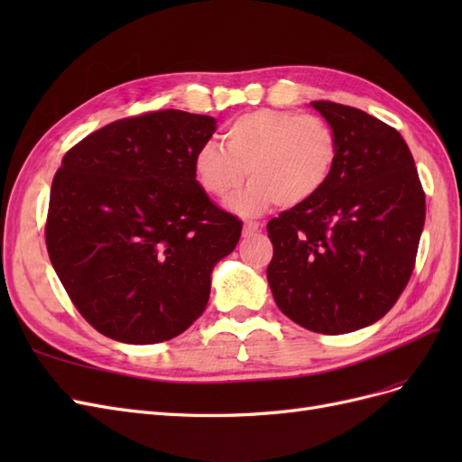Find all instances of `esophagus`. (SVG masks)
<instances>
[{
    "instance_id": "34e87169",
    "label": "esophagus",
    "mask_w": 462,
    "mask_h": 462,
    "mask_svg": "<svg viewBox=\"0 0 462 462\" xmlns=\"http://www.w3.org/2000/svg\"><path fill=\"white\" fill-rule=\"evenodd\" d=\"M260 229H262V226L258 221H245L243 235H256Z\"/></svg>"
}]
</instances>
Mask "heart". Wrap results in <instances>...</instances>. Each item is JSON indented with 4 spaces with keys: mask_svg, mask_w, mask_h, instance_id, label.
Instances as JSON below:
<instances>
[{
    "mask_svg": "<svg viewBox=\"0 0 462 462\" xmlns=\"http://www.w3.org/2000/svg\"><path fill=\"white\" fill-rule=\"evenodd\" d=\"M223 150L204 144L194 153L192 173L209 199L231 202L239 214H262L270 206L292 209L326 189L339 158V138L319 116L262 107L231 121Z\"/></svg>",
    "mask_w": 462,
    "mask_h": 462,
    "instance_id": "heart-1",
    "label": "heart"
}]
</instances>
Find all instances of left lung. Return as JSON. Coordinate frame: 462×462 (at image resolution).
I'll return each mask as SVG.
<instances>
[{"label": "left lung", "instance_id": "obj_1", "mask_svg": "<svg viewBox=\"0 0 462 462\" xmlns=\"http://www.w3.org/2000/svg\"><path fill=\"white\" fill-rule=\"evenodd\" d=\"M339 138L326 189L268 223V283L295 324L324 335L383 318L412 275L426 194L397 129L366 111L312 102Z\"/></svg>", "mask_w": 462, "mask_h": 462}]
</instances>
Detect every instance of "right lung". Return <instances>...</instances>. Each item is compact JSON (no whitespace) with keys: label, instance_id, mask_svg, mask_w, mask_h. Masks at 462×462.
Returning a JSON list of instances; mask_svg holds the SVG:
<instances>
[{"label":"right lung","instance_id":"add662e5","mask_svg":"<svg viewBox=\"0 0 462 462\" xmlns=\"http://www.w3.org/2000/svg\"><path fill=\"white\" fill-rule=\"evenodd\" d=\"M216 119L160 109L82 138L53 177L46 246L69 299L109 339L152 345L192 326L243 221L192 173Z\"/></svg>","mask_w":462,"mask_h":462}]
</instances>
